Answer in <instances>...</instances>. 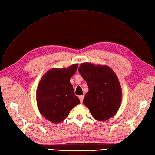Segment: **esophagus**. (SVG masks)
<instances>
[{
    "mask_svg": "<svg viewBox=\"0 0 155 155\" xmlns=\"http://www.w3.org/2000/svg\"><path fill=\"white\" fill-rule=\"evenodd\" d=\"M79 100H80V102L83 103V99H84V95L79 96Z\"/></svg>",
    "mask_w": 155,
    "mask_h": 155,
    "instance_id": "34e87169",
    "label": "esophagus"
}]
</instances>
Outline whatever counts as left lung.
<instances>
[{
	"instance_id": "obj_1",
	"label": "left lung",
	"mask_w": 155,
	"mask_h": 155,
	"mask_svg": "<svg viewBox=\"0 0 155 155\" xmlns=\"http://www.w3.org/2000/svg\"><path fill=\"white\" fill-rule=\"evenodd\" d=\"M87 81L88 92L83 99L96 120L104 121L113 117L118 111L122 99L119 79L115 72L107 66L82 63L78 68Z\"/></svg>"
}]
</instances>
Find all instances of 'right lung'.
<instances>
[{
    "instance_id": "add662e5",
    "label": "right lung",
    "mask_w": 155,
    "mask_h": 155,
    "mask_svg": "<svg viewBox=\"0 0 155 155\" xmlns=\"http://www.w3.org/2000/svg\"><path fill=\"white\" fill-rule=\"evenodd\" d=\"M78 67L74 64L67 68L51 69L41 79L36 94L37 105L41 114L52 122L65 120L80 102L70 83Z\"/></svg>"
}]
</instances>
